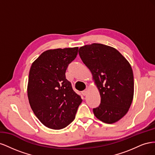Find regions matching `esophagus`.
Instances as JSON below:
<instances>
[{
	"label": "esophagus",
	"mask_w": 155,
	"mask_h": 155,
	"mask_svg": "<svg viewBox=\"0 0 155 155\" xmlns=\"http://www.w3.org/2000/svg\"><path fill=\"white\" fill-rule=\"evenodd\" d=\"M88 89L87 88H85V90H84L83 92H82V94H83V96H86L87 94V93H88Z\"/></svg>",
	"instance_id": "1"
}]
</instances>
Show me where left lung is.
I'll list each match as a JSON object with an SVG mask.
<instances>
[{
    "label": "left lung",
    "mask_w": 155,
    "mask_h": 155,
    "mask_svg": "<svg viewBox=\"0 0 155 155\" xmlns=\"http://www.w3.org/2000/svg\"><path fill=\"white\" fill-rule=\"evenodd\" d=\"M79 54L100 94L101 104L93 109L94 114L104 123L116 122L127 114L133 99L130 64L116 49L102 44L81 46Z\"/></svg>",
    "instance_id": "obj_1"
}]
</instances>
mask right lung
<instances>
[{
  "instance_id": "obj_1",
  "label": "right lung",
  "mask_w": 155,
  "mask_h": 155,
  "mask_svg": "<svg viewBox=\"0 0 155 155\" xmlns=\"http://www.w3.org/2000/svg\"><path fill=\"white\" fill-rule=\"evenodd\" d=\"M78 51V47L46 50L31 66L27 88L30 105L50 129H61L72 122L82 102L65 76Z\"/></svg>"
}]
</instances>
